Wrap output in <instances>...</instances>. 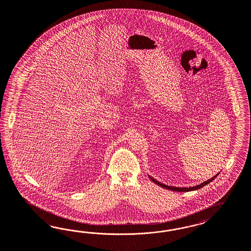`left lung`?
Here are the masks:
<instances>
[{
  "label": "left lung",
  "instance_id": "left-lung-1",
  "mask_svg": "<svg viewBox=\"0 0 251 251\" xmlns=\"http://www.w3.org/2000/svg\"><path fill=\"white\" fill-rule=\"evenodd\" d=\"M219 175V173L217 174V175L214 176H213L211 179H209V180H207L205 182L201 183V184H200V185H197V186H195V187H190V188H176V187H171V186H167V185H165V184H163V183L158 182V181H156L155 179H153L152 177L150 176V178L152 179V182L155 183V184H157L158 186L160 187H162V188H165V189H167V190H173V191H179V192H186V191H191V190H199V189H201V188H202V187H204L205 185H207L208 183L212 182L213 179L217 176Z\"/></svg>",
  "mask_w": 251,
  "mask_h": 251
}]
</instances>
